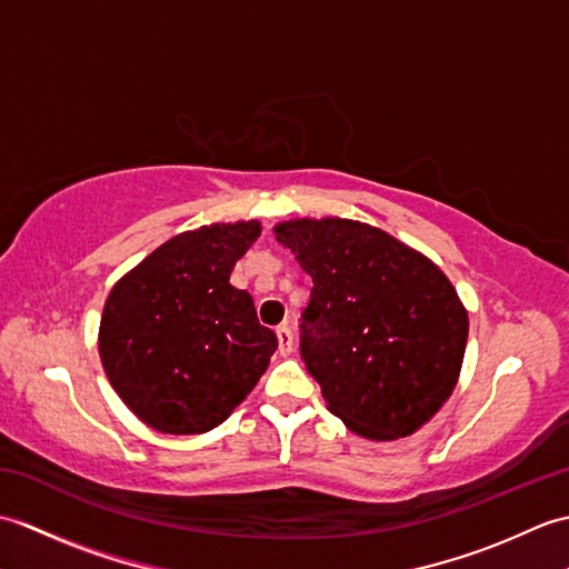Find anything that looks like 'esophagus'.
<instances>
[{"label":"esophagus","mask_w":569,"mask_h":569,"mask_svg":"<svg viewBox=\"0 0 569 569\" xmlns=\"http://www.w3.org/2000/svg\"><path fill=\"white\" fill-rule=\"evenodd\" d=\"M276 337H278V352H281L283 357H288L293 352V332L288 325H278L276 328Z\"/></svg>","instance_id":"1"}]
</instances>
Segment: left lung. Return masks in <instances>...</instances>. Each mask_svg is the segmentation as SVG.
Instances as JSON below:
<instances>
[{"instance_id": "left-lung-1", "label": "left lung", "mask_w": 569, "mask_h": 569, "mask_svg": "<svg viewBox=\"0 0 569 569\" xmlns=\"http://www.w3.org/2000/svg\"><path fill=\"white\" fill-rule=\"evenodd\" d=\"M273 232L312 278L300 357L330 413L379 442L426 426L455 391L467 347L450 278L365 222L303 217Z\"/></svg>"}]
</instances>
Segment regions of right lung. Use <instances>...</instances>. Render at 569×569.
I'll list each match as a JSON object with an SVG mask.
<instances>
[{"label": "right lung", "mask_w": 569, "mask_h": 569, "mask_svg": "<svg viewBox=\"0 0 569 569\" xmlns=\"http://www.w3.org/2000/svg\"><path fill=\"white\" fill-rule=\"evenodd\" d=\"M257 220L176 234L122 276L100 322V359L139 420L168 435L220 426L276 352L247 291L229 283Z\"/></svg>", "instance_id": "obj_1"}]
</instances>
